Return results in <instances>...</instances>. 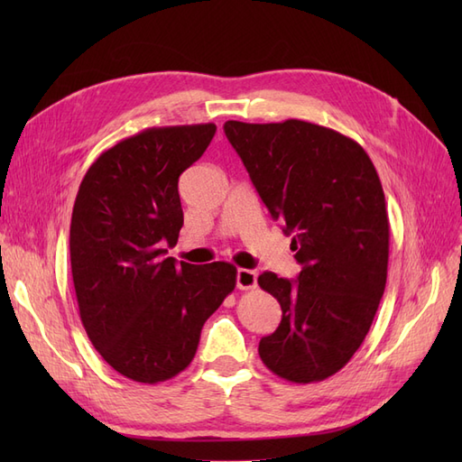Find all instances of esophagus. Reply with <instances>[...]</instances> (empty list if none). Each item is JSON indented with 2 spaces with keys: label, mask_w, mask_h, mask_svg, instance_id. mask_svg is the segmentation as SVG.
<instances>
[{
  "label": "esophagus",
  "mask_w": 462,
  "mask_h": 462,
  "mask_svg": "<svg viewBox=\"0 0 462 462\" xmlns=\"http://www.w3.org/2000/svg\"><path fill=\"white\" fill-rule=\"evenodd\" d=\"M256 279H258V273L254 270H246V268L236 270V287L243 289V291L254 289Z\"/></svg>",
  "instance_id": "34e87169"
}]
</instances>
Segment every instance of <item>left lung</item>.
Returning <instances> with one entry per match:
<instances>
[{
    "mask_svg": "<svg viewBox=\"0 0 462 462\" xmlns=\"http://www.w3.org/2000/svg\"><path fill=\"white\" fill-rule=\"evenodd\" d=\"M273 219L292 235L297 282L263 272L282 324L258 345L265 366L295 383L339 372L365 341L383 297L389 219L368 153L309 121L223 125Z\"/></svg>",
    "mask_w": 462,
    "mask_h": 462,
    "instance_id": "1",
    "label": "left lung"
}]
</instances>
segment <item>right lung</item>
I'll use <instances>...</instances> for the list:
<instances>
[{"instance_id": "right-lung-1", "label": "right lung", "mask_w": 462, "mask_h": 462, "mask_svg": "<svg viewBox=\"0 0 462 462\" xmlns=\"http://www.w3.org/2000/svg\"><path fill=\"white\" fill-rule=\"evenodd\" d=\"M214 134V123L146 129L100 153L79 187L69 248L80 319L96 351L133 382L183 372L236 283L233 263L163 258L183 227L179 177Z\"/></svg>"}]
</instances>
